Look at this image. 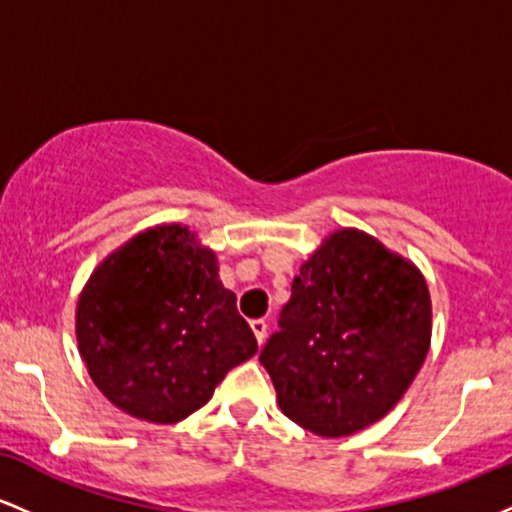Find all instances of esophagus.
Masks as SVG:
<instances>
[{"instance_id": "1", "label": "esophagus", "mask_w": 512, "mask_h": 512, "mask_svg": "<svg viewBox=\"0 0 512 512\" xmlns=\"http://www.w3.org/2000/svg\"><path fill=\"white\" fill-rule=\"evenodd\" d=\"M250 327H252V332H255L257 342L264 344V339H267V322H264V320H252Z\"/></svg>"}]
</instances>
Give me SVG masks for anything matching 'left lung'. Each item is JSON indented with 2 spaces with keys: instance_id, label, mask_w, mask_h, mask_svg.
<instances>
[{
  "instance_id": "1",
  "label": "left lung",
  "mask_w": 512,
  "mask_h": 512,
  "mask_svg": "<svg viewBox=\"0 0 512 512\" xmlns=\"http://www.w3.org/2000/svg\"><path fill=\"white\" fill-rule=\"evenodd\" d=\"M431 322L421 269L378 238L339 228L293 279L281 330L260 363L291 421L322 438L351 436L409 390L431 346Z\"/></svg>"
}]
</instances>
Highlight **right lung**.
I'll return each mask as SVG.
<instances>
[{
  "label": "right lung",
  "mask_w": 512,
  "mask_h": 512,
  "mask_svg": "<svg viewBox=\"0 0 512 512\" xmlns=\"http://www.w3.org/2000/svg\"><path fill=\"white\" fill-rule=\"evenodd\" d=\"M76 342L98 390L151 424L195 414L257 354L216 252L180 223L146 228L93 269L76 303Z\"/></svg>",
  "instance_id": "right-lung-1"
}]
</instances>
